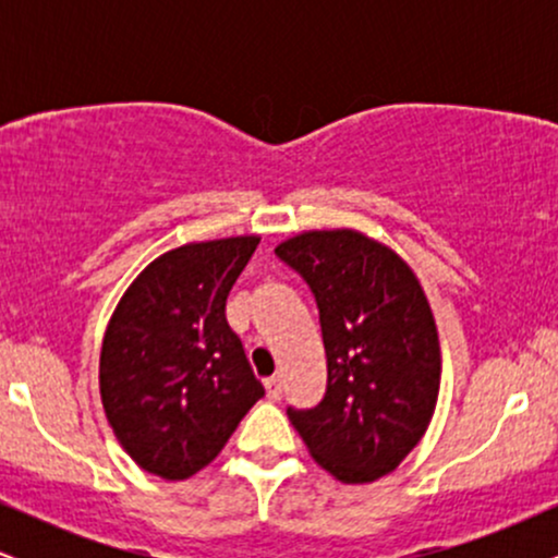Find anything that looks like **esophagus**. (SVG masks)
<instances>
[{
  "mask_svg": "<svg viewBox=\"0 0 558 558\" xmlns=\"http://www.w3.org/2000/svg\"><path fill=\"white\" fill-rule=\"evenodd\" d=\"M265 388H267V396H270L272 401H278L280 396H283V383H280V375H272L265 380Z\"/></svg>",
  "mask_w": 558,
  "mask_h": 558,
  "instance_id": "34e87169",
  "label": "esophagus"
}]
</instances>
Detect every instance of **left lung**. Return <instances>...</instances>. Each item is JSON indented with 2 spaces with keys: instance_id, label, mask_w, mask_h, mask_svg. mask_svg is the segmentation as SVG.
<instances>
[{
  "instance_id": "8db88e82",
  "label": "left lung",
  "mask_w": 558,
  "mask_h": 558,
  "mask_svg": "<svg viewBox=\"0 0 558 558\" xmlns=\"http://www.w3.org/2000/svg\"><path fill=\"white\" fill-rule=\"evenodd\" d=\"M312 288L328 388L312 409L288 407L312 459L341 483L399 466L430 425L440 343L417 275L356 230H310L275 248Z\"/></svg>"
}]
</instances>
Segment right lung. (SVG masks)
I'll return each instance as SVG.
<instances>
[{"instance_id":"1","label":"right lung","mask_w":558,"mask_h":558,"mask_svg":"<svg viewBox=\"0 0 558 558\" xmlns=\"http://www.w3.org/2000/svg\"><path fill=\"white\" fill-rule=\"evenodd\" d=\"M257 235L185 243L133 280L99 356L105 414L141 470L185 480L207 466L265 396L226 301Z\"/></svg>"}]
</instances>
